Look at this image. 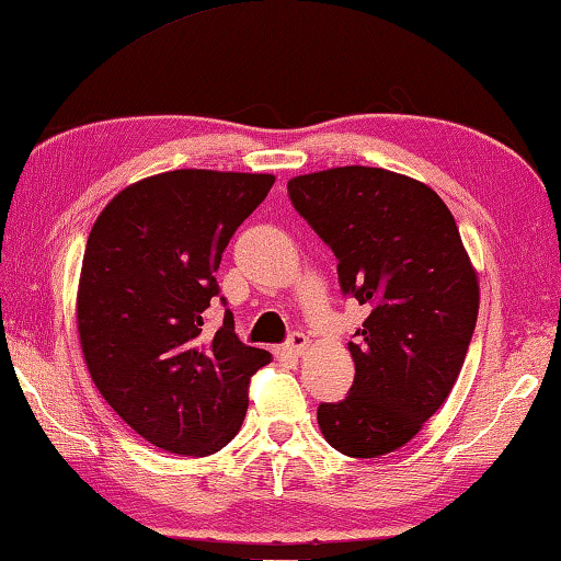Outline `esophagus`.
I'll list each match as a JSON object with an SVG mask.
<instances>
[{"mask_svg": "<svg viewBox=\"0 0 561 561\" xmlns=\"http://www.w3.org/2000/svg\"><path fill=\"white\" fill-rule=\"evenodd\" d=\"M286 347H288V353H293V355H302L310 347L308 335L300 333V330H296V333H290Z\"/></svg>", "mask_w": 561, "mask_h": 561, "instance_id": "esophagus-1", "label": "esophagus"}]
</instances>
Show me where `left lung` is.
Returning a JSON list of instances; mask_svg holds the SVG:
<instances>
[{
  "instance_id": "1",
  "label": "left lung",
  "mask_w": 561,
  "mask_h": 561,
  "mask_svg": "<svg viewBox=\"0 0 561 561\" xmlns=\"http://www.w3.org/2000/svg\"><path fill=\"white\" fill-rule=\"evenodd\" d=\"M298 214L333 248L345 296L365 306L347 351V398L318 408L320 433L347 457H380L415 437L455 388L480 280L445 201L388 169L337 167L288 181Z\"/></svg>"
}]
</instances>
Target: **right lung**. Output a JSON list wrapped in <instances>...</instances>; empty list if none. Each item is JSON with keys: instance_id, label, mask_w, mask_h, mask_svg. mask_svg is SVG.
I'll use <instances>...</instances> for the list:
<instances>
[{"instance_id": "add662e5", "label": "right lung", "mask_w": 561, "mask_h": 561, "mask_svg": "<svg viewBox=\"0 0 561 561\" xmlns=\"http://www.w3.org/2000/svg\"><path fill=\"white\" fill-rule=\"evenodd\" d=\"M271 173L179 169L126 186L91 228L77 330L91 380L136 435L206 457L236 437L248 380L271 353L243 345L233 313L206 310L236 228L268 196Z\"/></svg>"}]
</instances>
